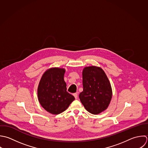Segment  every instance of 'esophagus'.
Segmentation results:
<instances>
[{"mask_svg":"<svg viewBox=\"0 0 148 148\" xmlns=\"http://www.w3.org/2000/svg\"><path fill=\"white\" fill-rule=\"evenodd\" d=\"M73 95H74V96L75 97V99H77V98H78V93H77H77H75L73 94Z\"/></svg>","mask_w":148,"mask_h":148,"instance_id":"obj_1","label":"esophagus"}]
</instances>
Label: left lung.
Instances as JSON below:
<instances>
[{"mask_svg":"<svg viewBox=\"0 0 148 148\" xmlns=\"http://www.w3.org/2000/svg\"><path fill=\"white\" fill-rule=\"evenodd\" d=\"M83 91L79 97L85 108L97 115L108 107L112 95L109 79L103 70L97 66L86 67L82 71Z\"/></svg>","mask_w":148,"mask_h":148,"instance_id":"left-lung-1","label":"left lung"}]
</instances>
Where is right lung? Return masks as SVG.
<instances>
[{
  "instance_id": "1",
  "label": "right lung",
  "mask_w": 148,
  "mask_h": 148,
  "mask_svg": "<svg viewBox=\"0 0 148 148\" xmlns=\"http://www.w3.org/2000/svg\"><path fill=\"white\" fill-rule=\"evenodd\" d=\"M64 73V69L51 68L43 74L38 86L39 103L47 112L53 115L64 111L75 99L67 92Z\"/></svg>"
}]
</instances>
